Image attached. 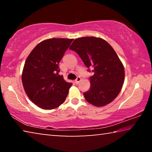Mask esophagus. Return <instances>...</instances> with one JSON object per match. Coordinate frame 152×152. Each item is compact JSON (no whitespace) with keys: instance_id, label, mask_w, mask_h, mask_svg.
<instances>
[{"instance_id":"34e87169","label":"esophagus","mask_w":152,"mask_h":152,"mask_svg":"<svg viewBox=\"0 0 152 152\" xmlns=\"http://www.w3.org/2000/svg\"><path fill=\"white\" fill-rule=\"evenodd\" d=\"M81 80V78L80 77H77V78L76 79V80H75V83L76 84H78L79 83V82Z\"/></svg>"}]
</instances>
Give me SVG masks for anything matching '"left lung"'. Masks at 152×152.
Listing matches in <instances>:
<instances>
[{
    "mask_svg": "<svg viewBox=\"0 0 152 152\" xmlns=\"http://www.w3.org/2000/svg\"><path fill=\"white\" fill-rule=\"evenodd\" d=\"M78 53L87 68H93L91 88L84 93L85 99L96 107L111 102L121 91L125 70L113 48L100 37L77 38L70 47Z\"/></svg>",
    "mask_w": 152,
    "mask_h": 152,
    "instance_id": "obj_1",
    "label": "left lung"
}]
</instances>
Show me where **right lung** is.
Listing matches in <instances>:
<instances>
[{
	"label": "right lung",
	"mask_w": 152,
	"mask_h": 152,
	"mask_svg": "<svg viewBox=\"0 0 152 152\" xmlns=\"http://www.w3.org/2000/svg\"><path fill=\"white\" fill-rule=\"evenodd\" d=\"M73 39L51 38L31 51L25 62L22 82L27 96L43 109H53L65 101L72 83L59 74L58 64Z\"/></svg>",
	"instance_id": "add662e5"
}]
</instances>
